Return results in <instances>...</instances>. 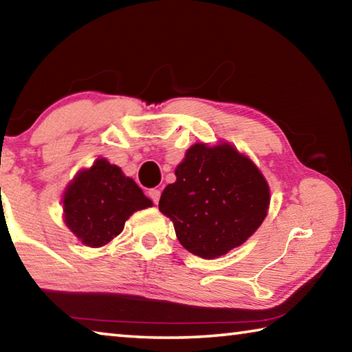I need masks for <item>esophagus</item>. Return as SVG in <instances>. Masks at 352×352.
Masks as SVG:
<instances>
[{
    "instance_id": "obj_1",
    "label": "esophagus",
    "mask_w": 352,
    "mask_h": 352,
    "mask_svg": "<svg viewBox=\"0 0 352 352\" xmlns=\"http://www.w3.org/2000/svg\"><path fill=\"white\" fill-rule=\"evenodd\" d=\"M148 199H151L153 204H158L160 197H162V192H160V189H148Z\"/></svg>"
}]
</instances>
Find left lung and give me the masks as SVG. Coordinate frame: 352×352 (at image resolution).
Here are the masks:
<instances>
[{"instance_id": "obj_1", "label": "left lung", "mask_w": 352, "mask_h": 352, "mask_svg": "<svg viewBox=\"0 0 352 352\" xmlns=\"http://www.w3.org/2000/svg\"><path fill=\"white\" fill-rule=\"evenodd\" d=\"M164 188L160 211L174 222L182 245L205 259L242 245L264 222L269 184L230 144H194Z\"/></svg>"}]
</instances>
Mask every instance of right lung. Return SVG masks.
I'll use <instances>...</instances> for the list:
<instances>
[{"label":"right lung","mask_w":352,"mask_h":352,"mask_svg":"<svg viewBox=\"0 0 352 352\" xmlns=\"http://www.w3.org/2000/svg\"><path fill=\"white\" fill-rule=\"evenodd\" d=\"M148 206L152 201L138 184L104 158L82 170L63 195L65 222L91 248L109 243L135 211Z\"/></svg>","instance_id":"1"}]
</instances>
